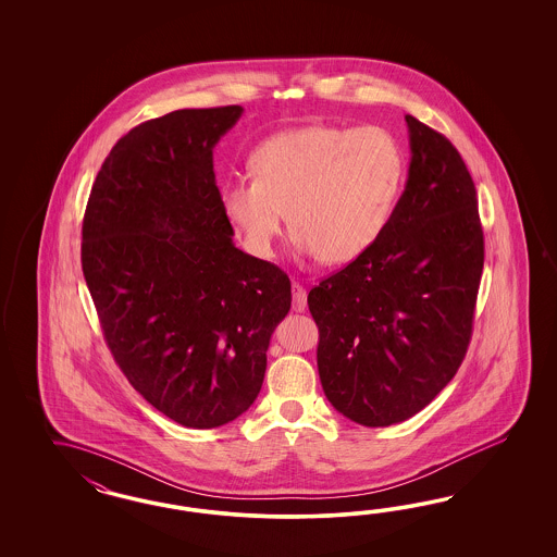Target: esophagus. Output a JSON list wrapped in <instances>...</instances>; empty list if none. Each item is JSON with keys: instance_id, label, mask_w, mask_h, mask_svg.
I'll use <instances>...</instances> for the list:
<instances>
[{"instance_id": "34e87169", "label": "esophagus", "mask_w": 557, "mask_h": 557, "mask_svg": "<svg viewBox=\"0 0 557 557\" xmlns=\"http://www.w3.org/2000/svg\"><path fill=\"white\" fill-rule=\"evenodd\" d=\"M292 308L296 312H304L306 310V289L300 284H292Z\"/></svg>"}]
</instances>
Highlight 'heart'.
I'll use <instances>...</instances> for the list:
<instances>
[{
    "instance_id": "b5f03b06",
    "label": "heart",
    "mask_w": 557,
    "mask_h": 557,
    "mask_svg": "<svg viewBox=\"0 0 557 557\" xmlns=\"http://www.w3.org/2000/svg\"><path fill=\"white\" fill-rule=\"evenodd\" d=\"M253 180L220 189L226 219L249 251L270 257L287 222L294 247L324 263H349L384 231L403 182V152L377 126L312 124L263 140Z\"/></svg>"
}]
</instances>
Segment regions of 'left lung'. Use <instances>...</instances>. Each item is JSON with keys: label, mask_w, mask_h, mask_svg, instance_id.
Masks as SVG:
<instances>
[{"label": "left lung", "mask_w": 557, "mask_h": 557, "mask_svg": "<svg viewBox=\"0 0 557 557\" xmlns=\"http://www.w3.org/2000/svg\"><path fill=\"white\" fill-rule=\"evenodd\" d=\"M405 120L408 180L384 231L308 294L324 396L363 426L414 417L451 382L470 345L484 268L461 154L414 116Z\"/></svg>", "instance_id": "8db88e82"}]
</instances>
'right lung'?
<instances>
[{"label":"right lung","instance_id":"add662e5","mask_svg":"<svg viewBox=\"0 0 557 557\" xmlns=\"http://www.w3.org/2000/svg\"><path fill=\"white\" fill-rule=\"evenodd\" d=\"M240 106L175 110L106 157L85 210L82 268L133 388L171 421L214 429L253 405L292 286L243 253L220 206L214 147Z\"/></svg>","mask_w":557,"mask_h":557}]
</instances>
